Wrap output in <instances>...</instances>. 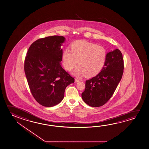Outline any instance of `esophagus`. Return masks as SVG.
Wrapping results in <instances>:
<instances>
[{"label":"esophagus","mask_w":149,"mask_h":149,"mask_svg":"<svg viewBox=\"0 0 149 149\" xmlns=\"http://www.w3.org/2000/svg\"><path fill=\"white\" fill-rule=\"evenodd\" d=\"M78 82H79V80L78 79H75V82L77 83Z\"/></svg>","instance_id":"esophagus-1"}]
</instances>
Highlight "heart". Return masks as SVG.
<instances>
[{"label": "heart", "mask_w": 149, "mask_h": 149, "mask_svg": "<svg viewBox=\"0 0 149 149\" xmlns=\"http://www.w3.org/2000/svg\"><path fill=\"white\" fill-rule=\"evenodd\" d=\"M107 52L102 47L84 40L72 43L70 50L66 49L62 55L65 69L71 71L78 64L73 72L76 76H94L104 67L106 61Z\"/></svg>", "instance_id": "b5f03b06"}]
</instances>
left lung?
Returning a JSON list of instances; mask_svg holds the SVG:
<instances>
[{"label":"left lung","mask_w":149,"mask_h":149,"mask_svg":"<svg viewBox=\"0 0 149 149\" xmlns=\"http://www.w3.org/2000/svg\"><path fill=\"white\" fill-rule=\"evenodd\" d=\"M124 61L118 49L107 54L106 61L100 72L85 82V90L82 93L83 101L88 106H103L110 99L122 76Z\"/></svg>","instance_id":"1"}]
</instances>
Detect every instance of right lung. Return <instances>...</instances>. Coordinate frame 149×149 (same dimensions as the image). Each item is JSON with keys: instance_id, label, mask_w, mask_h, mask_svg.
<instances>
[{"instance_id": "1", "label": "right lung", "mask_w": 149, "mask_h": 149, "mask_svg": "<svg viewBox=\"0 0 149 149\" xmlns=\"http://www.w3.org/2000/svg\"><path fill=\"white\" fill-rule=\"evenodd\" d=\"M65 38L53 36L40 38L29 47L24 61V71L33 98L43 106L50 107L63 99L68 85L74 82L62 68L63 50Z\"/></svg>"}]
</instances>
